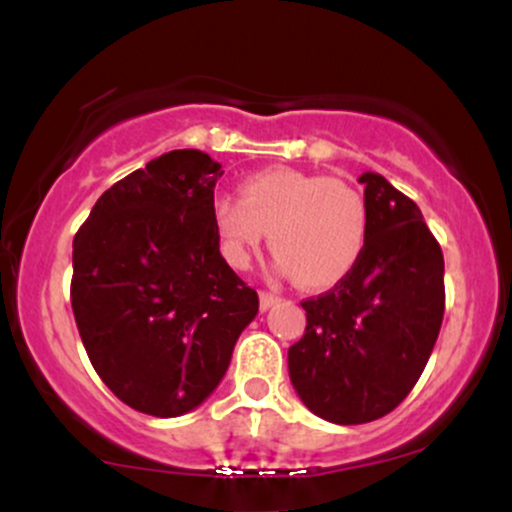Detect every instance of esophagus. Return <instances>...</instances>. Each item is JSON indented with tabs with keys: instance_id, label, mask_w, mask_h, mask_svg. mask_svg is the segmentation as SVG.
Segmentation results:
<instances>
[{
	"instance_id": "obj_1",
	"label": "esophagus",
	"mask_w": 512,
	"mask_h": 512,
	"mask_svg": "<svg viewBox=\"0 0 512 512\" xmlns=\"http://www.w3.org/2000/svg\"><path fill=\"white\" fill-rule=\"evenodd\" d=\"M276 303H279V296H274V293H267V291H260V308L262 310H269Z\"/></svg>"
}]
</instances>
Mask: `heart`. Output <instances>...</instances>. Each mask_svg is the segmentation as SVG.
Listing matches in <instances>:
<instances>
[{"mask_svg":"<svg viewBox=\"0 0 512 512\" xmlns=\"http://www.w3.org/2000/svg\"><path fill=\"white\" fill-rule=\"evenodd\" d=\"M221 252L236 269L269 231L276 272L305 291H325L356 269L368 243V207L351 185L289 166L257 170L240 182V199L214 204Z\"/></svg>","mask_w":512,"mask_h":512,"instance_id":"obj_1","label":"heart"}]
</instances>
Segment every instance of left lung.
I'll return each instance as SVG.
<instances>
[{"label":"left lung","mask_w":512,"mask_h":512,"mask_svg":"<svg viewBox=\"0 0 512 512\" xmlns=\"http://www.w3.org/2000/svg\"><path fill=\"white\" fill-rule=\"evenodd\" d=\"M368 243L334 289L303 301L305 334L289 349L303 404L332 424L390 414L424 373L445 310L443 252L421 209L383 175L363 173Z\"/></svg>","instance_id":"left-lung-1"}]
</instances>
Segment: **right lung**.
I'll return each mask as SVG.
<instances>
[{"label": "right lung", "instance_id": "right-lung-1", "mask_svg": "<svg viewBox=\"0 0 512 512\" xmlns=\"http://www.w3.org/2000/svg\"><path fill=\"white\" fill-rule=\"evenodd\" d=\"M221 175L204 151H168L105 190L74 238L86 354L117 399L161 419L216 390L260 308L219 252Z\"/></svg>", "mask_w": 512, "mask_h": 512}]
</instances>
